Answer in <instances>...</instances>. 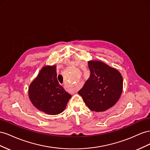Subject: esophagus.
I'll return each instance as SVG.
<instances>
[{
	"mask_svg": "<svg viewBox=\"0 0 150 150\" xmlns=\"http://www.w3.org/2000/svg\"><path fill=\"white\" fill-rule=\"evenodd\" d=\"M64 88H65V89H66V90H71L72 92H76V91H77V89L76 88H69L66 85H64Z\"/></svg>",
	"mask_w": 150,
	"mask_h": 150,
	"instance_id": "esophagus-1",
	"label": "esophagus"
}]
</instances>
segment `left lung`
Listing matches in <instances>:
<instances>
[{
	"label": "left lung",
	"mask_w": 150,
	"mask_h": 150,
	"mask_svg": "<svg viewBox=\"0 0 150 150\" xmlns=\"http://www.w3.org/2000/svg\"><path fill=\"white\" fill-rule=\"evenodd\" d=\"M89 79L79 91L89 109L102 112L112 107L122 91V77L117 70L100 61H89Z\"/></svg>",
	"instance_id": "1"
}]
</instances>
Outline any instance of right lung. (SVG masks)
<instances>
[{
	"label": "right lung",
	"instance_id": "1",
	"mask_svg": "<svg viewBox=\"0 0 150 150\" xmlns=\"http://www.w3.org/2000/svg\"><path fill=\"white\" fill-rule=\"evenodd\" d=\"M56 66H46L29 88V97L36 108L46 114L57 115L66 108L71 95L57 80Z\"/></svg>",
	"mask_w": 150,
	"mask_h": 150
}]
</instances>
